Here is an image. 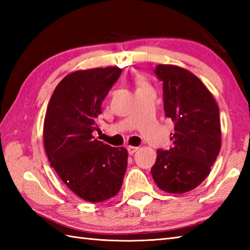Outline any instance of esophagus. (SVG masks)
I'll list each match as a JSON object with an SVG mask.
<instances>
[{"label":"esophagus","mask_w":250,"mask_h":250,"mask_svg":"<svg viewBox=\"0 0 250 250\" xmlns=\"http://www.w3.org/2000/svg\"><path fill=\"white\" fill-rule=\"evenodd\" d=\"M126 149H128V152L130 153V155H133V153H134L135 151H137V149H139V147H134V146H128V148H126Z\"/></svg>","instance_id":"esophagus-1"}]
</instances>
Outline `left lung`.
<instances>
[{
    "label": "left lung",
    "instance_id": "1",
    "mask_svg": "<svg viewBox=\"0 0 250 250\" xmlns=\"http://www.w3.org/2000/svg\"><path fill=\"white\" fill-rule=\"evenodd\" d=\"M166 117L174 122L173 147L157 150L151 175L161 190L184 193L208 176L221 147L219 108L208 89L183 67L159 64Z\"/></svg>",
    "mask_w": 250,
    "mask_h": 250
}]
</instances>
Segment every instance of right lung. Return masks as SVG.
Here are the masks:
<instances>
[{"instance_id": "obj_1", "label": "right lung", "mask_w": 250, "mask_h": 250, "mask_svg": "<svg viewBox=\"0 0 250 250\" xmlns=\"http://www.w3.org/2000/svg\"><path fill=\"white\" fill-rule=\"evenodd\" d=\"M121 75L119 67L68 74L58 83L44 120V145L61 180L84 201L99 203L119 192L128 166L125 147L94 139L101 105Z\"/></svg>"}]
</instances>
